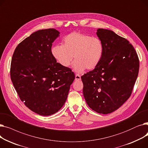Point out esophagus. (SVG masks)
Listing matches in <instances>:
<instances>
[{
    "label": "esophagus",
    "mask_w": 148,
    "mask_h": 148,
    "mask_svg": "<svg viewBox=\"0 0 148 148\" xmlns=\"http://www.w3.org/2000/svg\"><path fill=\"white\" fill-rule=\"evenodd\" d=\"M81 79V76H80V75H79V74H76L75 75V80H80Z\"/></svg>",
    "instance_id": "obj_1"
}]
</instances>
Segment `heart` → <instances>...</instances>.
I'll list each match as a JSON object with an SVG mask.
<instances>
[{
    "label": "heart",
    "mask_w": 148,
    "mask_h": 148,
    "mask_svg": "<svg viewBox=\"0 0 148 148\" xmlns=\"http://www.w3.org/2000/svg\"><path fill=\"white\" fill-rule=\"evenodd\" d=\"M63 44L54 45L51 49L53 58L61 66L68 67L73 58V68L82 72L86 68H95L101 60L104 51L103 41L98 37L73 32L63 39Z\"/></svg>",
    "instance_id": "heart-1"
}]
</instances>
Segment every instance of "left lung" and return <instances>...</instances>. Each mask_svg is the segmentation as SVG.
<instances>
[{"instance_id": "1", "label": "left lung", "mask_w": 148, "mask_h": 148, "mask_svg": "<svg viewBox=\"0 0 148 148\" xmlns=\"http://www.w3.org/2000/svg\"><path fill=\"white\" fill-rule=\"evenodd\" d=\"M104 51L99 65L81 77L83 95L93 110L108 114L130 97L139 71L137 54L131 44L112 30L98 29Z\"/></svg>"}]
</instances>
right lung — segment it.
<instances>
[{"label":"right lung","mask_w":148,"mask_h":148,"mask_svg":"<svg viewBox=\"0 0 148 148\" xmlns=\"http://www.w3.org/2000/svg\"><path fill=\"white\" fill-rule=\"evenodd\" d=\"M59 34L54 29L36 31L17 46L11 60V79L21 101L42 116L60 109L75 79L72 70L52 56V43Z\"/></svg>","instance_id":"1"}]
</instances>
